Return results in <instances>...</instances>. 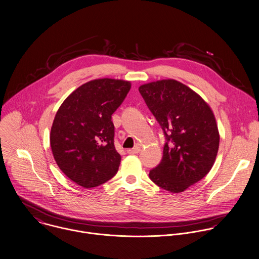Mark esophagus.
<instances>
[{
	"mask_svg": "<svg viewBox=\"0 0 259 259\" xmlns=\"http://www.w3.org/2000/svg\"><path fill=\"white\" fill-rule=\"evenodd\" d=\"M140 151H141V149H140V147H135L134 149H130V150H127L126 152H127V154H131V155H134V154H138V153H140Z\"/></svg>",
	"mask_w": 259,
	"mask_h": 259,
	"instance_id": "esophagus-1",
	"label": "esophagus"
}]
</instances>
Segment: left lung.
<instances>
[{
  "instance_id": "1",
  "label": "left lung",
  "mask_w": 259,
  "mask_h": 259,
  "mask_svg": "<svg viewBox=\"0 0 259 259\" xmlns=\"http://www.w3.org/2000/svg\"><path fill=\"white\" fill-rule=\"evenodd\" d=\"M139 91L166 140L162 161L149 177L164 190L183 192L215 162L220 140L215 116L200 95L174 79L147 83Z\"/></svg>"
}]
</instances>
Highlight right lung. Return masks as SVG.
Listing matches in <instances>:
<instances>
[{
	"label": "right lung",
	"mask_w": 259,
	"mask_h": 259,
	"mask_svg": "<svg viewBox=\"0 0 259 259\" xmlns=\"http://www.w3.org/2000/svg\"><path fill=\"white\" fill-rule=\"evenodd\" d=\"M131 83L95 79L74 90L59 107L50 133L54 159L71 181L94 188L118 171L121 157L114 147L112 113Z\"/></svg>",
	"instance_id": "1"
}]
</instances>
